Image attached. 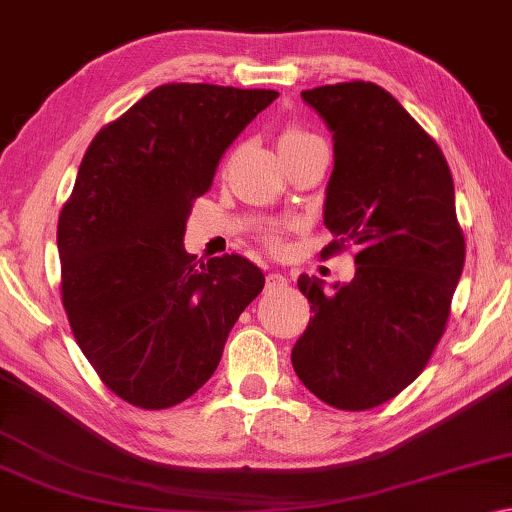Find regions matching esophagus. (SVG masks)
<instances>
[{
	"instance_id": "1",
	"label": "esophagus",
	"mask_w": 512,
	"mask_h": 512,
	"mask_svg": "<svg viewBox=\"0 0 512 512\" xmlns=\"http://www.w3.org/2000/svg\"><path fill=\"white\" fill-rule=\"evenodd\" d=\"M283 286H288V279L283 277V274L279 272L267 274V288H283Z\"/></svg>"
}]
</instances>
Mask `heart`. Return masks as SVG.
Wrapping results in <instances>:
<instances>
[{"instance_id":"1","label":"heart","mask_w":512,"mask_h":512,"mask_svg":"<svg viewBox=\"0 0 512 512\" xmlns=\"http://www.w3.org/2000/svg\"><path fill=\"white\" fill-rule=\"evenodd\" d=\"M306 139H313L311 132H306V130H302V128H286V130H283L281 139H279V144H281V146H286V144H300V141H306ZM267 240H270L272 247H277L279 240H281V238H279V231H270V233H267Z\"/></svg>"}]
</instances>
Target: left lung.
<instances>
[{"instance_id": "obj_1", "label": "left lung", "mask_w": 512, "mask_h": 512, "mask_svg": "<svg viewBox=\"0 0 512 512\" xmlns=\"http://www.w3.org/2000/svg\"><path fill=\"white\" fill-rule=\"evenodd\" d=\"M334 137L322 256L357 247L355 279L302 274L313 318L293 348L304 387L338 410H371L421 375L446 329L465 265L444 153L373 82L302 91Z\"/></svg>"}]
</instances>
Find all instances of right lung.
I'll list each match as a JSON object with an SVG mask.
<instances>
[{
	"label": "right lung",
	"mask_w": 512,
	"mask_h": 512,
	"mask_svg": "<svg viewBox=\"0 0 512 512\" xmlns=\"http://www.w3.org/2000/svg\"><path fill=\"white\" fill-rule=\"evenodd\" d=\"M277 96L162 84L86 148L57 226L61 302L84 357L125 403L167 410L199 391L265 286L247 258L196 263L183 238L226 148Z\"/></svg>",
	"instance_id": "right-lung-1"
}]
</instances>
